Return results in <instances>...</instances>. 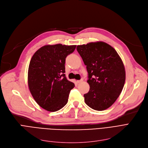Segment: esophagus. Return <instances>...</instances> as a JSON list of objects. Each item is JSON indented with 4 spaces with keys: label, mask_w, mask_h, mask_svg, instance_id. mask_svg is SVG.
Masks as SVG:
<instances>
[{
    "label": "esophagus",
    "mask_w": 148,
    "mask_h": 148,
    "mask_svg": "<svg viewBox=\"0 0 148 148\" xmlns=\"http://www.w3.org/2000/svg\"><path fill=\"white\" fill-rule=\"evenodd\" d=\"M82 81H83V79H80V80H78V81H77V82H78V83H81V82H82Z\"/></svg>",
    "instance_id": "esophagus-1"
}]
</instances>
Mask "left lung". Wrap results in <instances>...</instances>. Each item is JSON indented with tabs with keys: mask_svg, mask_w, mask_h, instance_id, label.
<instances>
[{
	"mask_svg": "<svg viewBox=\"0 0 148 148\" xmlns=\"http://www.w3.org/2000/svg\"><path fill=\"white\" fill-rule=\"evenodd\" d=\"M77 51L87 66L88 92L86 103L95 110L108 108L121 93L125 81L123 63L115 49L103 41L78 45Z\"/></svg>",
	"mask_w": 148,
	"mask_h": 148,
	"instance_id": "1",
	"label": "left lung"
}]
</instances>
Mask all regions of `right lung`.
I'll list each match as a JSON object with an SVG mask.
<instances>
[{
  "mask_svg": "<svg viewBox=\"0 0 148 148\" xmlns=\"http://www.w3.org/2000/svg\"><path fill=\"white\" fill-rule=\"evenodd\" d=\"M76 45H46L37 51L31 60L27 82L34 100L51 112L64 107L75 84L67 79L65 62Z\"/></svg>",
  "mask_w": 148,
  "mask_h": 148,
  "instance_id": "1",
  "label": "right lung"
}]
</instances>
